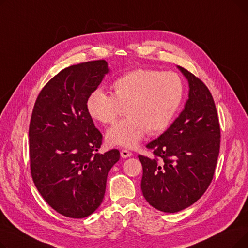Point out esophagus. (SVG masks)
Masks as SVG:
<instances>
[{
	"instance_id": "1",
	"label": "esophagus",
	"mask_w": 248,
	"mask_h": 248,
	"mask_svg": "<svg viewBox=\"0 0 248 248\" xmlns=\"http://www.w3.org/2000/svg\"><path fill=\"white\" fill-rule=\"evenodd\" d=\"M121 155H122V158L125 159V158L132 157L133 154H132L131 152H129V151H127V150H122V151H121Z\"/></svg>"
}]
</instances>
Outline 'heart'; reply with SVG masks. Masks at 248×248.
I'll return each instance as SVG.
<instances>
[{"mask_svg": "<svg viewBox=\"0 0 248 248\" xmlns=\"http://www.w3.org/2000/svg\"><path fill=\"white\" fill-rule=\"evenodd\" d=\"M112 95L101 89L91 93L86 109L91 119L107 125L113 124L124 108L127 115L110 127L108 145L135 148L145 135H157L169 127L184 97L181 77L171 71L139 68L121 76L111 84Z\"/></svg>", "mask_w": 248, "mask_h": 248, "instance_id": "heart-1", "label": "heart"}]
</instances>
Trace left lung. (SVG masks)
<instances>
[{
  "mask_svg": "<svg viewBox=\"0 0 248 248\" xmlns=\"http://www.w3.org/2000/svg\"><path fill=\"white\" fill-rule=\"evenodd\" d=\"M189 83L184 109L147 148L155 158L139 155L140 188L155 209L175 213L194 204L209 187L220 149V125L209 89L198 77L178 66Z\"/></svg>",
  "mask_w": 248,
  "mask_h": 248,
  "instance_id": "1",
  "label": "left lung"
}]
</instances>
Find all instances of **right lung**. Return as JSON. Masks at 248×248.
<instances>
[{
    "label": "right lung",
    "mask_w": 248,
    "mask_h": 248,
    "mask_svg": "<svg viewBox=\"0 0 248 248\" xmlns=\"http://www.w3.org/2000/svg\"><path fill=\"white\" fill-rule=\"evenodd\" d=\"M109 72L106 60L71 65L42 88L32 111L29 154L34 184L55 211L84 218L100 206L119 150L98 153L102 135L86 100Z\"/></svg>",
    "instance_id": "add662e5"
}]
</instances>
